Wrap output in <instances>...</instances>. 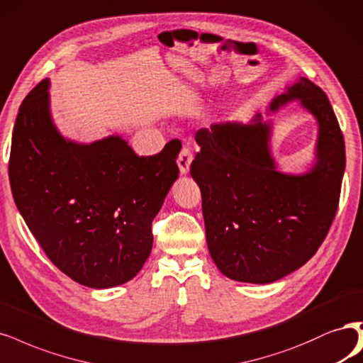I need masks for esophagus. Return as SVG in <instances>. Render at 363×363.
<instances>
[{
    "instance_id": "obj_1",
    "label": "esophagus",
    "mask_w": 363,
    "mask_h": 363,
    "mask_svg": "<svg viewBox=\"0 0 363 363\" xmlns=\"http://www.w3.org/2000/svg\"><path fill=\"white\" fill-rule=\"evenodd\" d=\"M192 160H194V156H192L191 148L187 147V145H183L182 147V152H180V155L177 157V164H179V168H180L182 174H186L187 171H189Z\"/></svg>"
}]
</instances>
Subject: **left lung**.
I'll list each match as a JSON object with an SVG mask.
<instances>
[{"label": "left lung", "instance_id": "left-lung-1", "mask_svg": "<svg viewBox=\"0 0 363 363\" xmlns=\"http://www.w3.org/2000/svg\"><path fill=\"white\" fill-rule=\"evenodd\" d=\"M298 99L318 121L317 164L303 176L278 172L270 126L219 123L195 133L191 176L201 189L208 252L225 277L269 284L302 267L326 239L340 204L344 136L329 99L306 78L273 99Z\"/></svg>", "mask_w": 363, "mask_h": 363}]
</instances>
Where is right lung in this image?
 Returning a JSON list of instances; mask_svg holds the SVG:
<instances>
[{"instance_id":"1","label":"right lung","mask_w":363,"mask_h":363,"mask_svg":"<svg viewBox=\"0 0 363 363\" xmlns=\"http://www.w3.org/2000/svg\"><path fill=\"white\" fill-rule=\"evenodd\" d=\"M49 81L23 99L9 179L18 210L46 257L73 281L109 289L136 277L153 246L152 222L179 177V140L138 156L120 136L66 141L49 114Z\"/></svg>"}]
</instances>
